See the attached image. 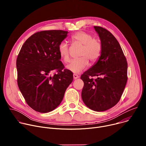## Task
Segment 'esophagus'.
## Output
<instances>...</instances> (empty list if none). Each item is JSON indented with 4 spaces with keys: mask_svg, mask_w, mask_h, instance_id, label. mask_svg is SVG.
<instances>
[{
    "mask_svg": "<svg viewBox=\"0 0 146 146\" xmlns=\"http://www.w3.org/2000/svg\"><path fill=\"white\" fill-rule=\"evenodd\" d=\"M79 78V76L76 74H73V78L75 80V79H77V78Z\"/></svg>",
    "mask_w": 146,
    "mask_h": 146,
    "instance_id": "obj_1",
    "label": "esophagus"
}]
</instances>
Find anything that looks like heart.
<instances>
[{
    "instance_id": "1",
    "label": "heart",
    "mask_w": 146,
    "mask_h": 146,
    "mask_svg": "<svg viewBox=\"0 0 146 146\" xmlns=\"http://www.w3.org/2000/svg\"><path fill=\"white\" fill-rule=\"evenodd\" d=\"M73 42L82 46L80 56L77 59L70 60L66 68L73 73H80L88 65V60L94 64L100 56L102 46L100 40L94 38L91 33L85 31H79L74 33L71 37ZM58 52L63 60L67 62L69 60V44L65 41H62L58 46Z\"/></svg>"
}]
</instances>
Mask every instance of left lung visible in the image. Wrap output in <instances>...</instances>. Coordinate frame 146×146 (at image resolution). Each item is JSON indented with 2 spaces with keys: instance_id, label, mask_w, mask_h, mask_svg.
I'll use <instances>...</instances> for the list:
<instances>
[{
  "instance_id": "left-lung-1",
  "label": "left lung",
  "mask_w": 146,
  "mask_h": 146,
  "mask_svg": "<svg viewBox=\"0 0 146 146\" xmlns=\"http://www.w3.org/2000/svg\"><path fill=\"white\" fill-rule=\"evenodd\" d=\"M102 50L96 63L81 76L84 82L81 92L85 105L95 111H103L119 102L125 87L128 64L115 37L107 29L94 27ZM95 76L94 79L89 76Z\"/></svg>"
}]
</instances>
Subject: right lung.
<instances>
[{"instance_id":"right-lung-1","label":"right lung","mask_w":146,"mask_h":146,"mask_svg":"<svg viewBox=\"0 0 146 146\" xmlns=\"http://www.w3.org/2000/svg\"><path fill=\"white\" fill-rule=\"evenodd\" d=\"M68 32H38L24 43L17 56V83L28 105L40 113L54 110L73 80V73L60 60L58 46ZM55 70L57 73L51 76Z\"/></svg>"}]
</instances>
